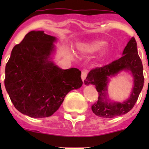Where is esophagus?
<instances>
[{
	"instance_id": "1",
	"label": "esophagus",
	"mask_w": 149,
	"mask_h": 149,
	"mask_svg": "<svg viewBox=\"0 0 149 149\" xmlns=\"http://www.w3.org/2000/svg\"><path fill=\"white\" fill-rule=\"evenodd\" d=\"M87 74H88V71L86 70V69H84L82 70V72H81V79H82L83 82H85L86 81V76H87Z\"/></svg>"
}]
</instances>
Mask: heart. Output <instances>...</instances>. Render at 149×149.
I'll return each instance as SVG.
<instances>
[{
	"label": "heart",
	"instance_id": "heart-1",
	"mask_svg": "<svg viewBox=\"0 0 149 149\" xmlns=\"http://www.w3.org/2000/svg\"><path fill=\"white\" fill-rule=\"evenodd\" d=\"M107 43L106 41L96 39V40L90 41L87 42L82 43L79 45V51L84 54H92L97 53L107 46Z\"/></svg>",
	"mask_w": 149,
	"mask_h": 149
}]
</instances>
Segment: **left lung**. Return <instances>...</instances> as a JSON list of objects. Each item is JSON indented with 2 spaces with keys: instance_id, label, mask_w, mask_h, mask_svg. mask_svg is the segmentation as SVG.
<instances>
[{
  "instance_id": "left-lung-1",
  "label": "left lung",
  "mask_w": 149,
  "mask_h": 149,
  "mask_svg": "<svg viewBox=\"0 0 149 149\" xmlns=\"http://www.w3.org/2000/svg\"><path fill=\"white\" fill-rule=\"evenodd\" d=\"M122 70L131 71L134 79V86L130 97L123 102H112L107 94V85L110 77ZM86 85H95L98 93V101L92 106V110L99 117L113 118L128 113L134 107L144 84L143 67L136 48V42L131 38L119 60L102 67L93 68L88 74Z\"/></svg>"
}]
</instances>
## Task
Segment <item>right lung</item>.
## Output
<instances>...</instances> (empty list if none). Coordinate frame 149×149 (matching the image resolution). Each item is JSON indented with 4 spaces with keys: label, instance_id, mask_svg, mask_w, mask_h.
I'll list each match as a JSON object with an SVG mask.
<instances>
[{
    "label": "right lung",
    "instance_id": "obj_1",
    "mask_svg": "<svg viewBox=\"0 0 149 149\" xmlns=\"http://www.w3.org/2000/svg\"><path fill=\"white\" fill-rule=\"evenodd\" d=\"M56 38L30 31L13 48L5 68L4 85L22 113L32 118L51 116L71 90L81 87V72L62 69L52 60Z\"/></svg>",
    "mask_w": 149,
    "mask_h": 149
}]
</instances>
